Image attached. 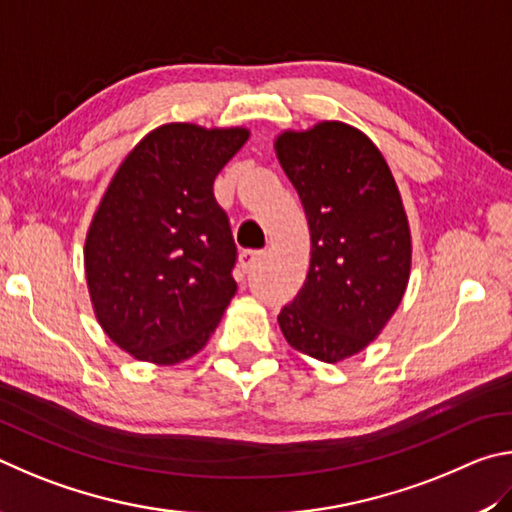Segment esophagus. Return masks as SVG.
I'll return each instance as SVG.
<instances>
[{"label":"esophagus","instance_id":"34e87169","mask_svg":"<svg viewBox=\"0 0 512 512\" xmlns=\"http://www.w3.org/2000/svg\"><path fill=\"white\" fill-rule=\"evenodd\" d=\"M265 258V254L263 251H258V249H247V251H242L240 254V258H238V263H240V270L245 272V274H249L251 270H254V267L261 263Z\"/></svg>","mask_w":512,"mask_h":512}]
</instances>
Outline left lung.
<instances>
[{
	"instance_id": "8db88e82",
	"label": "left lung",
	"mask_w": 512,
	"mask_h": 512,
	"mask_svg": "<svg viewBox=\"0 0 512 512\" xmlns=\"http://www.w3.org/2000/svg\"><path fill=\"white\" fill-rule=\"evenodd\" d=\"M310 227V270L279 315L301 355L337 364L378 339L405 297L411 229L387 159L362 130L319 121L274 141Z\"/></svg>"
}]
</instances>
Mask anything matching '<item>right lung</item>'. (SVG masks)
<instances>
[{"instance_id":"1","label":"right lung","mask_w":512,"mask_h":512,"mask_svg":"<svg viewBox=\"0 0 512 512\" xmlns=\"http://www.w3.org/2000/svg\"><path fill=\"white\" fill-rule=\"evenodd\" d=\"M247 139V128L159 125L107 184L85 238L87 290L105 335L141 362L200 353L236 294L213 182Z\"/></svg>"}]
</instances>
